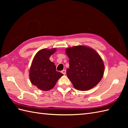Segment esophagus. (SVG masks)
Here are the masks:
<instances>
[{
	"label": "esophagus",
	"instance_id": "1",
	"mask_svg": "<svg viewBox=\"0 0 128 128\" xmlns=\"http://www.w3.org/2000/svg\"><path fill=\"white\" fill-rule=\"evenodd\" d=\"M66 70H65V69H64V70H62V74H63L64 75H66Z\"/></svg>",
	"mask_w": 128,
	"mask_h": 128
}]
</instances>
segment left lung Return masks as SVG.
I'll return each instance as SVG.
<instances>
[{
    "label": "left lung",
    "instance_id": "left-lung-1",
    "mask_svg": "<svg viewBox=\"0 0 128 128\" xmlns=\"http://www.w3.org/2000/svg\"><path fill=\"white\" fill-rule=\"evenodd\" d=\"M66 52L69 58L66 75L75 88L87 91L100 82L104 66L96 50L87 46H77L66 48Z\"/></svg>",
    "mask_w": 128,
    "mask_h": 128
}]
</instances>
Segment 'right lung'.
Returning <instances> with one entry per match:
<instances>
[{"label": "right lung", "mask_w": 128, "mask_h": 128, "mask_svg": "<svg viewBox=\"0 0 128 128\" xmlns=\"http://www.w3.org/2000/svg\"><path fill=\"white\" fill-rule=\"evenodd\" d=\"M56 48H44L36 53L30 69L29 76L31 83L43 91L50 90L63 74L56 72L54 62L50 60Z\"/></svg>", "instance_id": "right-lung-1"}]
</instances>
